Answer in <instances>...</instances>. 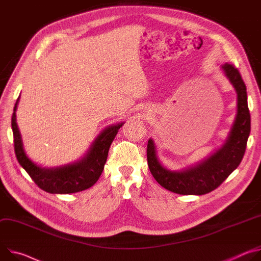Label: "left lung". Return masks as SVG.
I'll use <instances>...</instances> for the list:
<instances>
[{"label": "left lung", "instance_id": "left-lung-1", "mask_svg": "<svg viewBox=\"0 0 261 261\" xmlns=\"http://www.w3.org/2000/svg\"><path fill=\"white\" fill-rule=\"evenodd\" d=\"M226 76L238 93V114L225 144L202 163L184 171L166 169L158 160L152 139L147 144L148 167L154 179L165 189L180 195H204L222 182L241 164L251 130V117L247 100V88L233 64L222 65Z\"/></svg>", "mask_w": 261, "mask_h": 261}]
</instances>
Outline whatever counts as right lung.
<instances>
[{
	"label": "right lung",
	"instance_id": "1",
	"mask_svg": "<svg viewBox=\"0 0 261 261\" xmlns=\"http://www.w3.org/2000/svg\"><path fill=\"white\" fill-rule=\"evenodd\" d=\"M17 101L11 118L14 151L19 165L27 171L32 180L41 190L50 194L76 193L92 187L101 175L111 144L123 123L111 125L105 129L96 138L88 153L80 162L55 169H45L34 164L24 153L15 118Z\"/></svg>",
	"mask_w": 261,
	"mask_h": 261
}]
</instances>
